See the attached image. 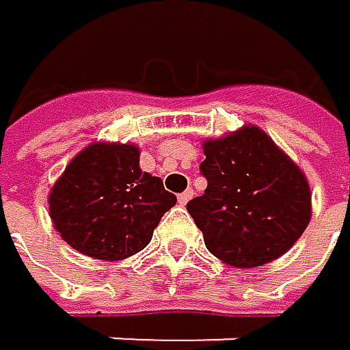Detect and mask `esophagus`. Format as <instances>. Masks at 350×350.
I'll return each instance as SVG.
<instances>
[{
	"label": "esophagus",
	"instance_id": "esophagus-1",
	"mask_svg": "<svg viewBox=\"0 0 350 350\" xmlns=\"http://www.w3.org/2000/svg\"><path fill=\"white\" fill-rule=\"evenodd\" d=\"M193 195H195V193H193L191 189H187L185 193H180V195H178V204H180V206H187L189 201L193 199Z\"/></svg>",
	"mask_w": 350,
	"mask_h": 350
}]
</instances>
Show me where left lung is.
I'll list each match as a JSON object with an SVG mask.
<instances>
[{
	"instance_id": "left-lung-1",
	"label": "left lung",
	"mask_w": 350,
	"mask_h": 350,
	"mask_svg": "<svg viewBox=\"0 0 350 350\" xmlns=\"http://www.w3.org/2000/svg\"><path fill=\"white\" fill-rule=\"evenodd\" d=\"M208 189L187 204L206 247L235 269L277 260L311 222L304 172L258 126L201 142Z\"/></svg>"
}]
</instances>
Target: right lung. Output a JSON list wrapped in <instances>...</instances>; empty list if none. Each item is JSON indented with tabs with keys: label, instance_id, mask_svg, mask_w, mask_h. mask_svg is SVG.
<instances>
[{
	"label": "right lung",
	"instance_id": "right-lung-1",
	"mask_svg": "<svg viewBox=\"0 0 350 350\" xmlns=\"http://www.w3.org/2000/svg\"><path fill=\"white\" fill-rule=\"evenodd\" d=\"M58 235L90 258L117 262L149 245L176 204L159 176L140 170L132 142H92L64 167L48 195Z\"/></svg>",
	"mask_w": 350,
	"mask_h": 350
}]
</instances>
